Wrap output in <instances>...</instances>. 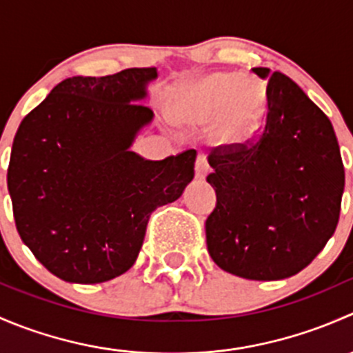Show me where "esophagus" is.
I'll use <instances>...</instances> for the list:
<instances>
[{
    "label": "esophagus",
    "mask_w": 353,
    "mask_h": 353,
    "mask_svg": "<svg viewBox=\"0 0 353 353\" xmlns=\"http://www.w3.org/2000/svg\"><path fill=\"white\" fill-rule=\"evenodd\" d=\"M208 170H210V165H208V162H206L205 157L198 155L196 167H194V172H196L198 179H205L206 174H208Z\"/></svg>",
    "instance_id": "34e87169"
}]
</instances>
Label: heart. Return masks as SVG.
I'll return each mask as SVG.
<instances>
[{
	"label": "heart",
	"mask_w": 353,
	"mask_h": 353,
	"mask_svg": "<svg viewBox=\"0 0 353 353\" xmlns=\"http://www.w3.org/2000/svg\"><path fill=\"white\" fill-rule=\"evenodd\" d=\"M248 78L230 73H213L174 88L169 109L184 123L215 121L219 133L230 143L248 140L263 110V92Z\"/></svg>",
	"instance_id": "heart-1"
}]
</instances>
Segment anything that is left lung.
Segmentation results:
<instances>
[{"label": "left lung", "mask_w": 353, "mask_h": 353, "mask_svg": "<svg viewBox=\"0 0 353 353\" xmlns=\"http://www.w3.org/2000/svg\"><path fill=\"white\" fill-rule=\"evenodd\" d=\"M266 80L261 131L208 157L216 206L205 223L213 261L248 280H282L321 252L340 219L345 170L333 126L294 80Z\"/></svg>", "instance_id": "8db88e82"}]
</instances>
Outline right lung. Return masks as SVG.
I'll list each match as a JSON object with an SVG mask.
<instances>
[{"label":"right lung","instance_id":"obj_1","mask_svg":"<svg viewBox=\"0 0 353 353\" xmlns=\"http://www.w3.org/2000/svg\"><path fill=\"white\" fill-rule=\"evenodd\" d=\"M155 68L71 77L20 123L8 165L17 230L58 279L101 283L134 265L147 223L194 177L196 150L163 160L131 152L154 117L137 104Z\"/></svg>","mask_w":353,"mask_h":353}]
</instances>
